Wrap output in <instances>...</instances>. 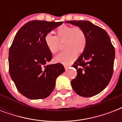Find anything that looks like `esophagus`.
I'll return each mask as SVG.
<instances>
[{
    "label": "esophagus",
    "mask_w": 122,
    "mask_h": 122,
    "mask_svg": "<svg viewBox=\"0 0 122 122\" xmlns=\"http://www.w3.org/2000/svg\"><path fill=\"white\" fill-rule=\"evenodd\" d=\"M64 66H65V70H68V65H64Z\"/></svg>",
    "instance_id": "esophagus-1"
}]
</instances>
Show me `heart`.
<instances>
[{
  "instance_id": "heart-1",
  "label": "heart",
  "mask_w": 122,
  "mask_h": 122,
  "mask_svg": "<svg viewBox=\"0 0 122 122\" xmlns=\"http://www.w3.org/2000/svg\"><path fill=\"white\" fill-rule=\"evenodd\" d=\"M56 36L51 33L46 35L44 39L47 47L52 54L57 53L59 51V42H64L66 51L61 52L54 57V61L68 65L74 59L76 52H83L87 46V39L82 28L78 26L63 25L56 30Z\"/></svg>"
}]
</instances>
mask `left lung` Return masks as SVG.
Listing matches in <instances>:
<instances>
[{"label":"left lung","instance_id":"1","mask_svg":"<svg viewBox=\"0 0 122 122\" xmlns=\"http://www.w3.org/2000/svg\"><path fill=\"white\" fill-rule=\"evenodd\" d=\"M78 26L87 35V46L73 66L77 75L71 81L73 91L80 96H96L110 83L113 73L115 47L104 29L88 21H68Z\"/></svg>","mask_w":122,"mask_h":122}]
</instances>
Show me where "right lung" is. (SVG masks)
<instances>
[{"instance_id": "right-lung-1", "label": "right lung", "mask_w": 122, "mask_h": 122, "mask_svg": "<svg viewBox=\"0 0 122 122\" xmlns=\"http://www.w3.org/2000/svg\"><path fill=\"white\" fill-rule=\"evenodd\" d=\"M63 22L33 20L16 33L9 52V71L16 88L31 99L47 97L65 71L61 63L46 65L52 57L44 39Z\"/></svg>"}]
</instances>
